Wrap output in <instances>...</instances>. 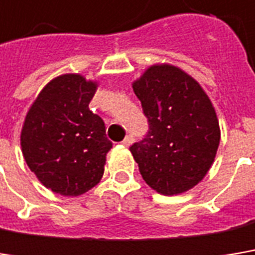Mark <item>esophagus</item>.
<instances>
[{
	"mask_svg": "<svg viewBox=\"0 0 255 255\" xmlns=\"http://www.w3.org/2000/svg\"><path fill=\"white\" fill-rule=\"evenodd\" d=\"M132 141H134L132 135H127V137L123 140V142H121V144H123V145H126V147H128V145H131V144H132Z\"/></svg>",
	"mask_w": 255,
	"mask_h": 255,
	"instance_id": "obj_1",
	"label": "esophagus"
}]
</instances>
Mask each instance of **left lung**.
<instances>
[{"label":"left lung","mask_w":255,"mask_h":255,"mask_svg":"<svg viewBox=\"0 0 255 255\" xmlns=\"http://www.w3.org/2000/svg\"><path fill=\"white\" fill-rule=\"evenodd\" d=\"M148 132L129 147L142 179L161 195L196 186L217 156L221 129L202 86L173 65H153L132 83Z\"/></svg>","instance_id":"obj_1"}]
</instances>
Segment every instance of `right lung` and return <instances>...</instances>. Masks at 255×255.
<instances>
[{"instance_id":"add662e5","label":"right lung","mask_w":255,"mask_h":255,"mask_svg":"<svg viewBox=\"0 0 255 255\" xmlns=\"http://www.w3.org/2000/svg\"><path fill=\"white\" fill-rule=\"evenodd\" d=\"M97 86L78 73L60 75L41 89L25 115L24 160L54 193L79 196L104 174L113 142L102 118L89 110Z\"/></svg>"}]
</instances>
